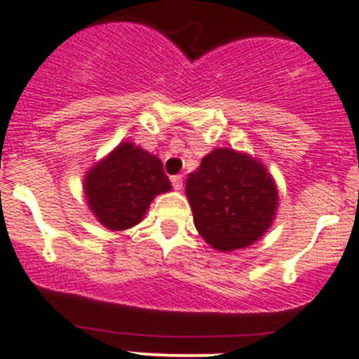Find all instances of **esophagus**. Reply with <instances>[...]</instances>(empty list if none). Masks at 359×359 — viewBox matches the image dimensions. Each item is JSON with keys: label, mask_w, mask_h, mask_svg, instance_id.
I'll return each instance as SVG.
<instances>
[{"label": "esophagus", "mask_w": 359, "mask_h": 359, "mask_svg": "<svg viewBox=\"0 0 359 359\" xmlns=\"http://www.w3.org/2000/svg\"><path fill=\"white\" fill-rule=\"evenodd\" d=\"M172 186L175 187L177 191L182 189V175H173L172 177Z\"/></svg>", "instance_id": "esophagus-1"}]
</instances>
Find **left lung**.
Returning a JSON list of instances; mask_svg holds the SVG:
<instances>
[{"label": "left lung", "instance_id": "1", "mask_svg": "<svg viewBox=\"0 0 359 359\" xmlns=\"http://www.w3.org/2000/svg\"><path fill=\"white\" fill-rule=\"evenodd\" d=\"M186 193L196 229L222 252L256 242L276 217L273 179L261 163L233 149L205 156L187 177Z\"/></svg>", "mask_w": 359, "mask_h": 359}]
</instances>
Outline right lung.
Returning <instances> with one entry per match:
<instances>
[{"mask_svg":"<svg viewBox=\"0 0 359 359\" xmlns=\"http://www.w3.org/2000/svg\"><path fill=\"white\" fill-rule=\"evenodd\" d=\"M83 189L96 219L121 231L138 224L156 194L172 184L156 156L126 142L89 170Z\"/></svg>","mask_w":359,"mask_h":359,"instance_id":"add662e5","label":"right lung"}]
</instances>
